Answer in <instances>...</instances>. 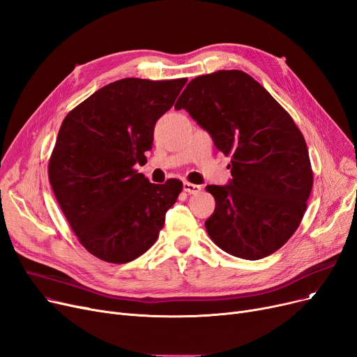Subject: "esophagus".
Listing matches in <instances>:
<instances>
[{"label":"esophagus","mask_w":357,"mask_h":357,"mask_svg":"<svg viewBox=\"0 0 357 357\" xmlns=\"http://www.w3.org/2000/svg\"><path fill=\"white\" fill-rule=\"evenodd\" d=\"M183 191L188 194H198L201 191V185L191 183V182H183Z\"/></svg>","instance_id":"esophagus-1"}]
</instances>
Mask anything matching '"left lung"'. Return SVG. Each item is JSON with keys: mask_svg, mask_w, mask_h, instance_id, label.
I'll return each mask as SVG.
<instances>
[{"mask_svg": "<svg viewBox=\"0 0 357 357\" xmlns=\"http://www.w3.org/2000/svg\"><path fill=\"white\" fill-rule=\"evenodd\" d=\"M175 109L187 111L231 158V181L206 188L215 199L206 222L211 241L243 259L280 250L299 227L314 183L305 138L289 112L241 70L195 77Z\"/></svg>", "mask_w": 357, "mask_h": 357, "instance_id": "1", "label": "left lung"}]
</instances>
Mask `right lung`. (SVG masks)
Segmentation results:
<instances>
[{
	"label": "right lung",
	"mask_w": 357,
	"mask_h": 357,
	"mask_svg": "<svg viewBox=\"0 0 357 357\" xmlns=\"http://www.w3.org/2000/svg\"><path fill=\"white\" fill-rule=\"evenodd\" d=\"M187 79H122L64 118L48 165L58 204L75 236L102 261L126 264L156 242L182 182L150 183L134 169L151 150L158 119Z\"/></svg>",
	"instance_id": "1"
}]
</instances>
